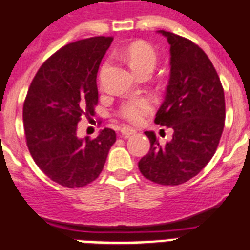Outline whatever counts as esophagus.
<instances>
[{
    "label": "esophagus",
    "instance_id": "obj_1",
    "mask_svg": "<svg viewBox=\"0 0 250 250\" xmlns=\"http://www.w3.org/2000/svg\"><path fill=\"white\" fill-rule=\"evenodd\" d=\"M121 135L124 136V138H127V136L133 135V134L136 133V130L133 129V127H129V126H123L121 127Z\"/></svg>",
    "mask_w": 250,
    "mask_h": 250
}]
</instances>
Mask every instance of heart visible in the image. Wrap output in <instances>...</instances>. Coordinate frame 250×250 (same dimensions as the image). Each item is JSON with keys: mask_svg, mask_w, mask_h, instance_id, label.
Returning <instances> with one entry per match:
<instances>
[{"mask_svg": "<svg viewBox=\"0 0 250 250\" xmlns=\"http://www.w3.org/2000/svg\"><path fill=\"white\" fill-rule=\"evenodd\" d=\"M130 68L138 76L144 72H153L157 64V52L154 48L146 42H133L125 46L121 53ZM106 67L104 64L102 69ZM153 111V102L148 97H138L131 99L123 104L120 107V116L131 124H139L144 117Z\"/></svg>", "mask_w": 250, "mask_h": 250, "instance_id": "heart-1", "label": "heart"}]
</instances>
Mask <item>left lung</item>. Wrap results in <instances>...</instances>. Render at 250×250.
Here are the masks:
<instances>
[{
  "mask_svg": "<svg viewBox=\"0 0 250 250\" xmlns=\"http://www.w3.org/2000/svg\"><path fill=\"white\" fill-rule=\"evenodd\" d=\"M158 33L170 46V73L154 123L170 127L173 138L159 144L154 131H146L150 149L139 169L151 182L177 186L200 173L214 157L224 130L225 97L220 78L200 46L169 31Z\"/></svg>",
  "mask_w": 250,
  "mask_h": 250,
  "instance_id": "left-lung-1",
  "label": "left lung"
}]
</instances>
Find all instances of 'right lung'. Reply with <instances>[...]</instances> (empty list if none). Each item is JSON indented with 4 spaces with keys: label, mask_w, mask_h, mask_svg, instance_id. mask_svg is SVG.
<instances>
[{
    "label": "right lung",
    "mask_w": 250,
    "mask_h": 250,
    "mask_svg": "<svg viewBox=\"0 0 250 250\" xmlns=\"http://www.w3.org/2000/svg\"><path fill=\"white\" fill-rule=\"evenodd\" d=\"M111 36L78 40L44 62L27 91L22 119L26 144L36 166L68 188L93 182L116 142L112 129L93 140L77 136L82 115H92L99 102L97 72Z\"/></svg>",
    "instance_id": "right-lung-1"
}]
</instances>
